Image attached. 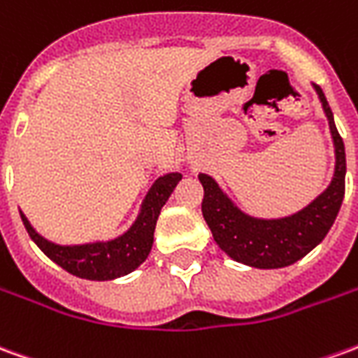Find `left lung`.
Wrapping results in <instances>:
<instances>
[{
	"mask_svg": "<svg viewBox=\"0 0 358 358\" xmlns=\"http://www.w3.org/2000/svg\"><path fill=\"white\" fill-rule=\"evenodd\" d=\"M329 124L336 169L329 186L308 205L285 217H254L240 209L217 180L199 172L203 186L201 213L219 248L234 262L257 269H279L299 262L318 246L336 221L345 196V145L334 122V112L324 91L312 85Z\"/></svg>",
	"mask_w": 358,
	"mask_h": 358,
	"instance_id": "left-lung-1",
	"label": "left lung"
}]
</instances>
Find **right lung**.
Returning a JSON list of instances; mask_svg holds the SVG:
<instances>
[{
  "mask_svg": "<svg viewBox=\"0 0 358 358\" xmlns=\"http://www.w3.org/2000/svg\"><path fill=\"white\" fill-rule=\"evenodd\" d=\"M180 180V172H166L155 180L149 192L145 194L136 221L129 224L127 231L108 240H92L83 244H57L42 236L22 211L19 213L29 236L54 264L81 279L110 281L136 271L147 259L153 246L155 227L162 205L169 201Z\"/></svg>",
  "mask_w": 358,
  "mask_h": 358,
  "instance_id": "obj_1",
  "label": "right lung"
}]
</instances>
